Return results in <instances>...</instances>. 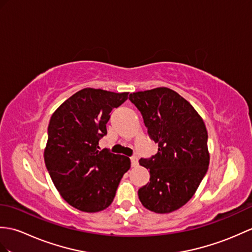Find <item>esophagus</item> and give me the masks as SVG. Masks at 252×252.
<instances>
[{"instance_id":"1","label":"esophagus","mask_w":252,"mask_h":252,"mask_svg":"<svg viewBox=\"0 0 252 252\" xmlns=\"http://www.w3.org/2000/svg\"><path fill=\"white\" fill-rule=\"evenodd\" d=\"M131 163H132V166H134V167L137 166V164H138V158L135 157V156L132 157L131 158Z\"/></svg>"}]
</instances>
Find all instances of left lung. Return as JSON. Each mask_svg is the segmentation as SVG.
Here are the masks:
<instances>
[{
	"label": "left lung",
	"mask_w": 252,
	"mask_h": 252,
	"mask_svg": "<svg viewBox=\"0 0 252 252\" xmlns=\"http://www.w3.org/2000/svg\"><path fill=\"white\" fill-rule=\"evenodd\" d=\"M128 99L143 116L158 154L140 159L150 181L138 190L145 208L168 214L194 195L209 165L207 130L194 107L166 87L133 92Z\"/></svg>",
	"instance_id": "8db88e82"
}]
</instances>
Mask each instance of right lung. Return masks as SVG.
<instances>
[{
	"label": "right lung",
	"mask_w": 252,
	"mask_h": 252,
	"mask_svg": "<svg viewBox=\"0 0 252 252\" xmlns=\"http://www.w3.org/2000/svg\"><path fill=\"white\" fill-rule=\"evenodd\" d=\"M127 94L85 88L50 118L45 164L63 200L81 212L107 208L131 167L127 157L98 147L99 138L107 134L110 112L126 101Z\"/></svg>",
	"instance_id": "right-lung-1"
}]
</instances>
